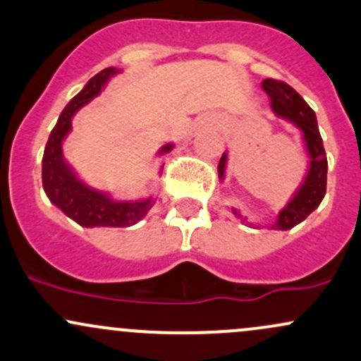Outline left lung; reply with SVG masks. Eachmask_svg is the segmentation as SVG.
<instances>
[{
	"mask_svg": "<svg viewBox=\"0 0 361 361\" xmlns=\"http://www.w3.org/2000/svg\"><path fill=\"white\" fill-rule=\"evenodd\" d=\"M262 89L265 90L269 99H271V108L277 116L286 118L296 128L302 130L305 147H307L308 156H310V168H308V174L305 178L303 185L295 193L290 204L279 212L277 223L271 226L272 229L286 231V229L295 228L296 224L307 219L308 214L314 212L319 207L324 195H326L327 156L326 150H324L319 126H317L315 113L305 102V99L291 85H288L286 82L274 80V78H265L262 82ZM226 159H228V156L224 152L219 161V166H217V173H219L221 180L224 178ZM233 214L238 216L240 219L247 221L236 209H233Z\"/></svg>",
	"mask_w": 361,
	"mask_h": 361,
	"instance_id": "left-lung-1",
	"label": "left lung"
}]
</instances>
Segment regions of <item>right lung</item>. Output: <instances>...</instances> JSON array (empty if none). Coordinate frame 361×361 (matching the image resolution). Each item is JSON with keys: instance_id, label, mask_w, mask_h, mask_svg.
I'll return each mask as SVG.
<instances>
[{"instance_id": "right-lung-1", "label": "right lung", "mask_w": 361, "mask_h": 361, "mask_svg": "<svg viewBox=\"0 0 361 361\" xmlns=\"http://www.w3.org/2000/svg\"><path fill=\"white\" fill-rule=\"evenodd\" d=\"M120 73L114 66L104 68L94 75L84 89L66 104L59 114L58 123L47 140L44 156H42V187L46 195L56 207L61 209L70 219L84 228H126L138 223L149 209L154 205V199L135 202H116L106 193L87 187L82 183L71 168L63 159V138L71 130V118L82 106L92 101L101 92L109 77ZM173 144L164 145L159 154L171 152Z\"/></svg>"}]
</instances>
